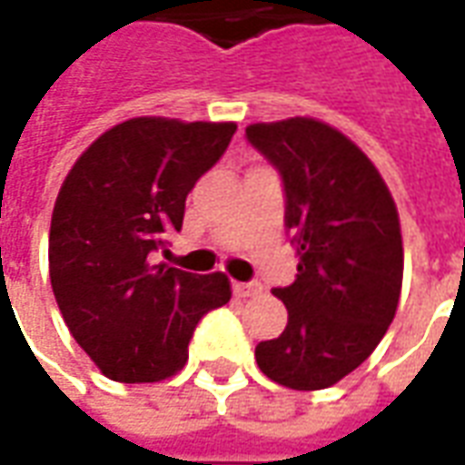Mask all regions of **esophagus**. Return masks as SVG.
I'll list each match as a JSON object with an SVG mask.
<instances>
[{"mask_svg": "<svg viewBox=\"0 0 465 465\" xmlns=\"http://www.w3.org/2000/svg\"><path fill=\"white\" fill-rule=\"evenodd\" d=\"M233 293L239 296V299H249V296H259L262 293V286L259 283H243V282H236L233 283Z\"/></svg>", "mask_w": 465, "mask_h": 465, "instance_id": "34e87169", "label": "esophagus"}]
</instances>
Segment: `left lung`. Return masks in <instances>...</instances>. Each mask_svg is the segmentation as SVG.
<instances>
[{"label":"left lung","instance_id":"8db88e82","mask_svg":"<svg viewBox=\"0 0 465 465\" xmlns=\"http://www.w3.org/2000/svg\"><path fill=\"white\" fill-rule=\"evenodd\" d=\"M246 136L282 172L299 252L296 282L273 289L289 323L256 346V363L286 389H329L369 359L396 316L399 209L373 162L331 124L292 116L249 124Z\"/></svg>","mask_w":465,"mask_h":465}]
</instances>
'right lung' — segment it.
I'll use <instances>...</instances> for the list:
<instances>
[{
	"label": "right lung",
	"mask_w": 465,
	"mask_h": 465,
	"mask_svg": "<svg viewBox=\"0 0 465 465\" xmlns=\"http://www.w3.org/2000/svg\"><path fill=\"white\" fill-rule=\"evenodd\" d=\"M233 132V122L134 116L66 173L49 226V279L69 331L106 379H172L199 319L232 299L226 273L182 272L152 253L182 229L186 193Z\"/></svg>",
	"instance_id": "obj_1"
}]
</instances>
